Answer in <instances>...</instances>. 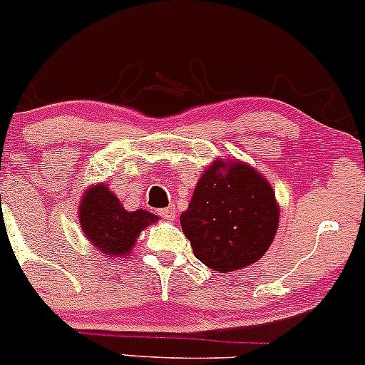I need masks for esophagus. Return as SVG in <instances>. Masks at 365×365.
<instances>
[{
    "label": "esophagus",
    "instance_id": "esophagus-1",
    "mask_svg": "<svg viewBox=\"0 0 365 365\" xmlns=\"http://www.w3.org/2000/svg\"><path fill=\"white\" fill-rule=\"evenodd\" d=\"M158 212H160V216L161 217H165V220H174L175 217V207H167V209H161V210H158Z\"/></svg>",
    "mask_w": 365,
    "mask_h": 365
}]
</instances>
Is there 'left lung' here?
I'll return each mask as SVG.
<instances>
[{
	"mask_svg": "<svg viewBox=\"0 0 365 365\" xmlns=\"http://www.w3.org/2000/svg\"><path fill=\"white\" fill-rule=\"evenodd\" d=\"M179 220L195 257L209 269L232 272L267 253L279 225V205L257 168L216 158L198 179Z\"/></svg>",
	"mask_w": 365,
	"mask_h": 365,
	"instance_id": "1",
	"label": "left lung"
}]
</instances>
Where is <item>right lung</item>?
<instances>
[{
  "label": "right lung",
  "mask_w": 365,
  "mask_h": 365,
  "mask_svg": "<svg viewBox=\"0 0 365 365\" xmlns=\"http://www.w3.org/2000/svg\"><path fill=\"white\" fill-rule=\"evenodd\" d=\"M158 220L149 210H126L105 182L89 186L78 204L82 232L96 250L110 258H128L140 232Z\"/></svg>",
  "instance_id": "1"
}]
</instances>
